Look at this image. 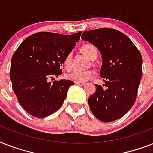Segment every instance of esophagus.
<instances>
[{
  "mask_svg": "<svg viewBox=\"0 0 153 153\" xmlns=\"http://www.w3.org/2000/svg\"><path fill=\"white\" fill-rule=\"evenodd\" d=\"M74 83L76 85H79V86H84L85 85V82H74Z\"/></svg>",
  "mask_w": 153,
  "mask_h": 153,
  "instance_id": "esophagus-1",
  "label": "esophagus"
}]
</instances>
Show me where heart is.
I'll return each instance as SVG.
<instances>
[{"instance_id":"obj_1","label":"heart","mask_w":153,"mask_h":153,"mask_svg":"<svg viewBox=\"0 0 153 153\" xmlns=\"http://www.w3.org/2000/svg\"><path fill=\"white\" fill-rule=\"evenodd\" d=\"M81 51L90 59H94L98 55V50L92 44H85L81 48ZM72 59H73V54L71 52L69 53L64 59V66L67 68H70L72 63ZM94 75V72L91 70L87 71H71L66 74V78L68 80H71L74 82H84L90 80Z\"/></svg>"}]
</instances>
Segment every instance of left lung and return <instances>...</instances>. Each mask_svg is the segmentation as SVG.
Wrapping results in <instances>:
<instances>
[{
	"mask_svg": "<svg viewBox=\"0 0 153 153\" xmlns=\"http://www.w3.org/2000/svg\"><path fill=\"white\" fill-rule=\"evenodd\" d=\"M82 36L99 50L102 59L100 76L105 84H96V91L88 98L90 109L102 121L117 120L135 103L141 79V55L130 39L116 29L102 27Z\"/></svg>",
	"mask_w": 153,
	"mask_h": 153,
	"instance_id": "left-lung-1",
	"label": "left lung"
}]
</instances>
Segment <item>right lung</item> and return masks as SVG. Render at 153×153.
<instances>
[{"instance_id": "add662e5", "label": "right lung", "mask_w": 153, "mask_h": 153, "mask_svg": "<svg viewBox=\"0 0 153 153\" xmlns=\"http://www.w3.org/2000/svg\"><path fill=\"white\" fill-rule=\"evenodd\" d=\"M82 32L61 35L37 32L27 37L18 47L11 60L10 79L21 106L39 118L54 114L62 106L71 80L49 82L62 74L61 66Z\"/></svg>"}]
</instances>
